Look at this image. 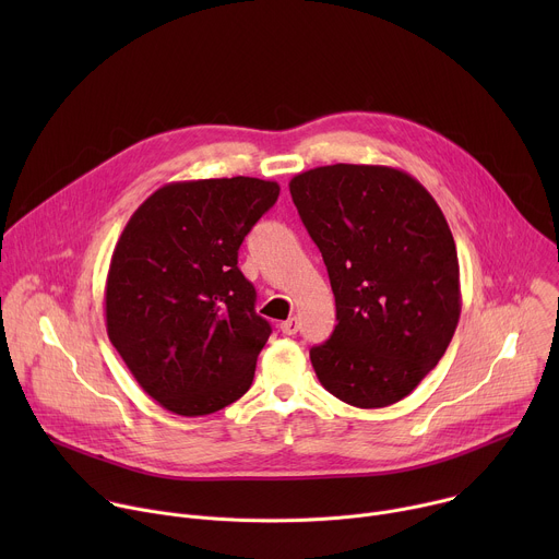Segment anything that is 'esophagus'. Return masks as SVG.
Wrapping results in <instances>:
<instances>
[{
	"mask_svg": "<svg viewBox=\"0 0 559 559\" xmlns=\"http://www.w3.org/2000/svg\"><path fill=\"white\" fill-rule=\"evenodd\" d=\"M281 332H283V334H287V336H294V334L298 332V318H296V316L287 318L285 323H281Z\"/></svg>",
	"mask_w": 559,
	"mask_h": 559,
	"instance_id": "1",
	"label": "esophagus"
}]
</instances>
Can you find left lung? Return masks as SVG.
<instances>
[{"label": "left lung", "instance_id": "left-lung-1", "mask_svg": "<svg viewBox=\"0 0 559 559\" xmlns=\"http://www.w3.org/2000/svg\"><path fill=\"white\" fill-rule=\"evenodd\" d=\"M289 192L336 298L334 334L309 349L318 380L360 409L403 401L460 321V265L442 210L420 181L386 166L313 168Z\"/></svg>", "mask_w": 559, "mask_h": 559}]
</instances>
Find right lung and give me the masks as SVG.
<instances>
[{
	"mask_svg": "<svg viewBox=\"0 0 559 559\" xmlns=\"http://www.w3.org/2000/svg\"><path fill=\"white\" fill-rule=\"evenodd\" d=\"M252 177L177 181L123 227L106 281L108 338L141 389L177 416H207L241 397L272 328L238 248L276 203Z\"/></svg>",
	"mask_w": 559,
	"mask_h": 559,
	"instance_id": "1",
	"label": "right lung"
}]
</instances>
